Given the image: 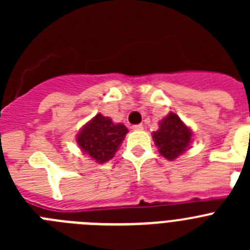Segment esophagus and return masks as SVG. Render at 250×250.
Wrapping results in <instances>:
<instances>
[{
    "label": "esophagus",
    "instance_id": "34e87169",
    "mask_svg": "<svg viewBox=\"0 0 250 250\" xmlns=\"http://www.w3.org/2000/svg\"><path fill=\"white\" fill-rule=\"evenodd\" d=\"M132 129H134V130H143V125H141V124L134 125V126H132Z\"/></svg>",
    "mask_w": 250,
    "mask_h": 250
}]
</instances>
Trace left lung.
<instances>
[{"mask_svg": "<svg viewBox=\"0 0 250 250\" xmlns=\"http://www.w3.org/2000/svg\"><path fill=\"white\" fill-rule=\"evenodd\" d=\"M159 125L158 131L152 132V139L161 155L174 160L190 145L193 132L174 112H170Z\"/></svg>", "mask_w": 250, "mask_h": 250, "instance_id": "left-lung-1", "label": "left lung"}]
</instances>
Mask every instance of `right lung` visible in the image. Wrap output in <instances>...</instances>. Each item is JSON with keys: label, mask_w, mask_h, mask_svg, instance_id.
<instances>
[{"label": "right lung", "mask_w": 250, "mask_h": 250, "mask_svg": "<svg viewBox=\"0 0 250 250\" xmlns=\"http://www.w3.org/2000/svg\"><path fill=\"white\" fill-rule=\"evenodd\" d=\"M126 134L125 125L114 124L110 118L98 114L81 129L76 140L85 154L103 164L114 158Z\"/></svg>", "instance_id": "right-lung-1"}]
</instances>
